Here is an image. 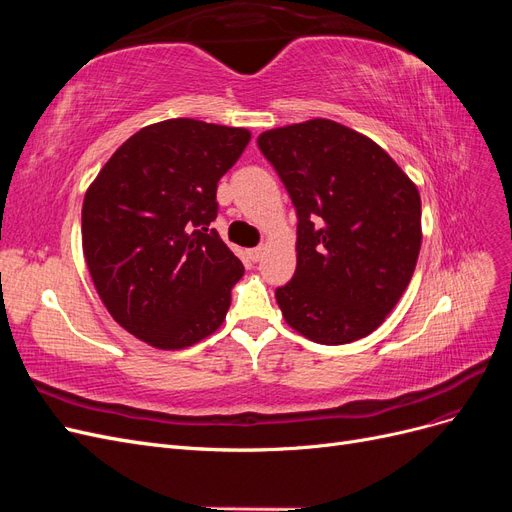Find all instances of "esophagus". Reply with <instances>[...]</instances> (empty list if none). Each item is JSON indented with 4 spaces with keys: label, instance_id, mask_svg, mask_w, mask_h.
Masks as SVG:
<instances>
[{
    "label": "esophagus",
    "instance_id": "esophagus-1",
    "mask_svg": "<svg viewBox=\"0 0 512 512\" xmlns=\"http://www.w3.org/2000/svg\"><path fill=\"white\" fill-rule=\"evenodd\" d=\"M262 252H265L262 247H252V250H247V258H250L252 262H258L262 258Z\"/></svg>",
    "mask_w": 512,
    "mask_h": 512
}]
</instances>
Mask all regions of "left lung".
I'll return each instance as SVG.
<instances>
[{
  "mask_svg": "<svg viewBox=\"0 0 512 512\" xmlns=\"http://www.w3.org/2000/svg\"><path fill=\"white\" fill-rule=\"evenodd\" d=\"M297 209V271L275 290L303 337L342 346L374 333L421 252V196L378 143L331 119L258 136Z\"/></svg>",
  "mask_w": 512,
  "mask_h": 512,
  "instance_id": "8db88e82",
  "label": "left lung"
}]
</instances>
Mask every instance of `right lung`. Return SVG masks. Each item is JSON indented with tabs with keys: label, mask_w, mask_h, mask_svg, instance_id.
Listing matches in <instances>:
<instances>
[{
	"label": "right lung",
	"mask_w": 512,
	"mask_h": 512,
	"mask_svg": "<svg viewBox=\"0 0 512 512\" xmlns=\"http://www.w3.org/2000/svg\"><path fill=\"white\" fill-rule=\"evenodd\" d=\"M250 138L185 117L151 123L85 192L83 254L98 297L153 348H188L222 327L243 265L209 226L218 181Z\"/></svg>",
	"instance_id": "obj_1"
}]
</instances>
